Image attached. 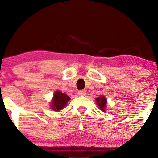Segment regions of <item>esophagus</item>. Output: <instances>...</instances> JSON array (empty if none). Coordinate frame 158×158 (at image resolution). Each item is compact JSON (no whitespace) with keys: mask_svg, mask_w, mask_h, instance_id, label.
<instances>
[{"mask_svg":"<svg viewBox=\"0 0 158 158\" xmlns=\"http://www.w3.org/2000/svg\"><path fill=\"white\" fill-rule=\"evenodd\" d=\"M78 94L80 95V96H85V95L86 94V91H85V90H79Z\"/></svg>","mask_w":158,"mask_h":158,"instance_id":"esophagus-1","label":"esophagus"}]
</instances>
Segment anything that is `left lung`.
Segmentation results:
<instances>
[{
  "label": "left lung",
  "mask_w": 158,
  "mask_h": 158,
  "mask_svg": "<svg viewBox=\"0 0 158 158\" xmlns=\"http://www.w3.org/2000/svg\"><path fill=\"white\" fill-rule=\"evenodd\" d=\"M96 101H97V103H98L99 109H100L101 111H104L106 105V102H107L106 99L105 98V97L101 96V97H99V98H97Z\"/></svg>",
  "instance_id": "8db88e82"
}]
</instances>
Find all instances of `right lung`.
<instances>
[{"mask_svg": "<svg viewBox=\"0 0 158 158\" xmlns=\"http://www.w3.org/2000/svg\"><path fill=\"white\" fill-rule=\"evenodd\" d=\"M70 97L67 96L65 94L61 91H56L54 95L52 101V108L55 111H60L64 106H65L66 103L70 100Z\"/></svg>", "mask_w": 158, "mask_h": 158, "instance_id": "right-lung-1", "label": "right lung"}]
</instances>
